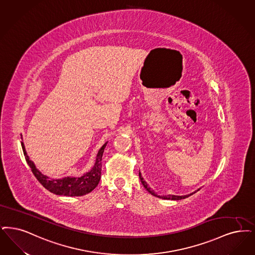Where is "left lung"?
<instances>
[{"instance_id": "left-lung-1", "label": "left lung", "mask_w": 255, "mask_h": 255, "mask_svg": "<svg viewBox=\"0 0 255 255\" xmlns=\"http://www.w3.org/2000/svg\"><path fill=\"white\" fill-rule=\"evenodd\" d=\"M139 178H140V181H141V183H142L143 186H144V188H145L150 194H153V195L156 196V197H160V198H163V199H171V200H179V199H183V198H186V197H188V196L191 195V194H187V195H182V196H177V195H171V194H169V195L159 196V195H157V194H155L153 190H151V188L148 186V184L146 183V181H144V179H143V177L141 176L140 173H139Z\"/></svg>"}]
</instances>
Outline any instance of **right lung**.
Instances as JSON below:
<instances>
[{
  "label": "right lung",
  "instance_id": "add662e5",
  "mask_svg": "<svg viewBox=\"0 0 255 255\" xmlns=\"http://www.w3.org/2000/svg\"><path fill=\"white\" fill-rule=\"evenodd\" d=\"M107 142L104 143L100 151L97 154L96 162L91 171L84 173L81 177H63L61 179H49L46 175L42 173L36 168L35 164L30 160L29 156L24 148V144L21 142V148L25 160L31 168V171L38 181L50 193L58 194V195H65V196H82L84 194H89L92 192L100 182L102 177V154L106 147Z\"/></svg>",
  "mask_w": 255,
  "mask_h": 255
}]
</instances>
